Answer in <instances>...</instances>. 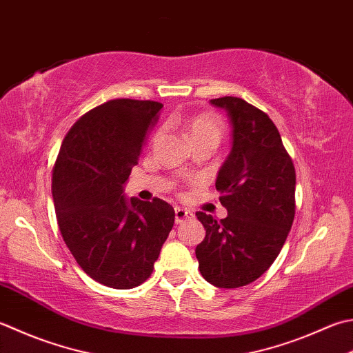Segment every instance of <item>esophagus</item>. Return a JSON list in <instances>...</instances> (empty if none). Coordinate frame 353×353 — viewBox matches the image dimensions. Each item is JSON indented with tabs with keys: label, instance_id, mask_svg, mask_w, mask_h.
<instances>
[{
	"label": "esophagus",
	"instance_id": "obj_1",
	"mask_svg": "<svg viewBox=\"0 0 353 353\" xmlns=\"http://www.w3.org/2000/svg\"><path fill=\"white\" fill-rule=\"evenodd\" d=\"M174 217H176V223H183L186 220H191L194 217V214L188 210H183V208H176L174 210Z\"/></svg>",
	"mask_w": 353,
	"mask_h": 353
}]
</instances>
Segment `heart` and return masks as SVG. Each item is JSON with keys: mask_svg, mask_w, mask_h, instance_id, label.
<instances>
[{"mask_svg": "<svg viewBox=\"0 0 353 353\" xmlns=\"http://www.w3.org/2000/svg\"><path fill=\"white\" fill-rule=\"evenodd\" d=\"M183 127L192 147H196V145H210V147L216 148L222 142L226 131L223 121L214 113H197L186 117ZM159 136H161V131H156L153 142L159 139Z\"/></svg>", "mask_w": 353, "mask_h": 353, "instance_id": "1", "label": "heart"}]
</instances>
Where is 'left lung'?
Returning a JSON list of instances; mask_svg holds the SVG:
<instances>
[{
  "instance_id": "1",
  "label": "left lung",
  "mask_w": 353,
  "mask_h": 353,
  "mask_svg": "<svg viewBox=\"0 0 353 353\" xmlns=\"http://www.w3.org/2000/svg\"><path fill=\"white\" fill-rule=\"evenodd\" d=\"M232 123V150L219 171L228 216L199 211L206 230L196 248L202 277L225 289L246 286L279 257L295 216V168L275 123L245 99H211Z\"/></svg>"
}]
</instances>
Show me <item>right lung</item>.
<instances>
[{
  "label": "right lung",
  "instance_id": "obj_1",
  "mask_svg": "<svg viewBox=\"0 0 353 353\" xmlns=\"http://www.w3.org/2000/svg\"><path fill=\"white\" fill-rule=\"evenodd\" d=\"M161 102L113 99L90 110L68 130L52 172L61 236L87 275L103 286L131 289L154 269L174 225V210L123 197Z\"/></svg>",
  "mask_w": 353,
  "mask_h": 353
}]
</instances>
